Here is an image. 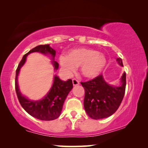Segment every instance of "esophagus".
<instances>
[{"label": "esophagus", "instance_id": "34e87169", "mask_svg": "<svg viewBox=\"0 0 148 148\" xmlns=\"http://www.w3.org/2000/svg\"><path fill=\"white\" fill-rule=\"evenodd\" d=\"M73 84L74 86H77V85L79 84V82L78 80L75 79H73Z\"/></svg>", "mask_w": 148, "mask_h": 148}]
</instances>
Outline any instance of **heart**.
Returning a JSON list of instances; mask_svg holds the SVG:
<instances>
[{
	"instance_id": "obj_1",
	"label": "heart",
	"mask_w": 148,
	"mask_h": 148,
	"mask_svg": "<svg viewBox=\"0 0 148 148\" xmlns=\"http://www.w3.org/2000/svg\"><path fill=\"white\" fill-rule=\"evenodd\" d=\"M59 63L64 73L70 75L80 66L82 75L87 79L98 77L104 69L107 60L105 55L92 48H77L69 50L67 56L60 55Z\"/></svg>"
}]
</instances>
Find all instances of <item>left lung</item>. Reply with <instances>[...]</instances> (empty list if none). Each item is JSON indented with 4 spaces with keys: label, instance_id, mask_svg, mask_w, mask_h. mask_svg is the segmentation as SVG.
<instances>
[{
    "label": "left lung",
    "instance_id": "left-lung-1",
    "mask_svg": "<svg viewBox=\"0 0 148 148\" xmlns=\"http://www.w3.org/2000/svg\"><path fill=\"white\" fill-rule=\"evenodd\" d=\"M116 62L123 66L121 58H116ZM81 84L85 89L84 105L87 114L96 120L105 119L114 114L122 102L126 87V73H123L117 86L108 84L102 75Z\"/></svg>",
    "mask_w": 148,
    "mask_h": 148
}]
</instances>
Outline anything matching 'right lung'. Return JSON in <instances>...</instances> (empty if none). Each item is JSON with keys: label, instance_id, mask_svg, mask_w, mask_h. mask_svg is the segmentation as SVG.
I'll use <instances>...</instances> for the list:
<instances>
[{"label": "right lung", "instance_id": "add662e5", "mask_svg": "<svg viewBox=\"0 0 148 148\" xmlns=\"http://www.w3.org/2000/svg\"><path fill=\"white\" fill-rule=\"evenodd\" d=\"M33 52H40L48 56L52 60L54 70L56 71L58 69V63L54 60L56 51L50 47V44L38 46L28 52L23 56L16 71L15 90L18 100L24 110L34 118L42 121L54 120L60 116L64 100L73 88L72 80L62 81L58 76L54 75L51 88L42 99L33 100L24 96L19 90L18 76L21 67L25 63L27 56Z\"/></svg>", "mask_w": 148, "mask_h": 148}]
</instances>
